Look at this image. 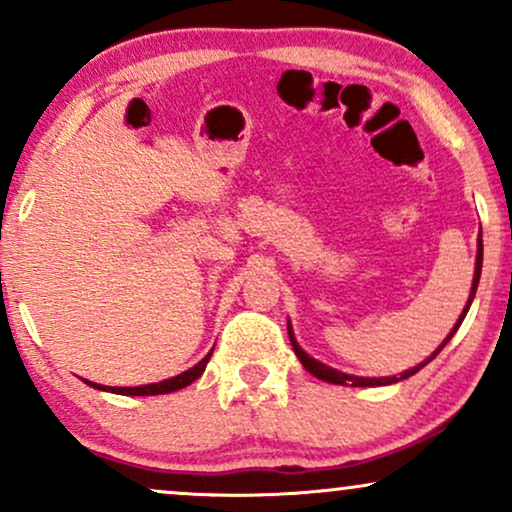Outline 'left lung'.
Returning <instances> with one entry per match:
<instances>
[{
  "instance_id": "1",
  "label": "left lung",
  "mask_w": 512,
  "mask_h": 512,
  "mask_svg": "<svg viewBox=\"0 0 512 512\" xmlns=\"http://www.w3.org/2000/svg\"><path fill=\"white\" fill-rule=\"evenodd\" d=\"M481 257H484V248H481V233H479V250H477V267H474V281H472V293H469V301H467V305H464V310H462V315H460V320L455 322V327H452L450 330V334L448 337L443 339V344L438 346L436 351H433L431 356L426 358L424 363H419V366H414V368H409V370H404L402 375H392V378H361V375H349V373H342V370H334V368H330V366H325V363H320V361H315L313 356H308L305 354V351L301 349V346H298V342H296V337H293V332H291V325H289V339H291V346H293V351H296V356L301 358V363H303V368L308 370V373H313L315 378H320V380H325V383H332V385H351V387H378V385H392V383H399V380H407V378H411V375L414 373H419L421 368L426 366V363H431L433 358H436L440 351H443V346L450 342L452 339V334L457 332V327L462 325V320H464V315H467V310H469V305H472V298H474V293H477V286H479V276H481Z\"/></svg>"
}]
</instances>
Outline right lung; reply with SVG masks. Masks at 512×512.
Returning <instances> with one entry per match:
<instances>
[{
	"label": "right lung",
	"instance_id": "right-lung-1",
	"mask_svg": "<svg viewBox=\"0 0 512 512\" xmlns=\"http://www.w3.org/2000/svg\"><path fill=\"white\" fill-rule=\"evenodd\" d=\"M211 351H214V349H211ZM211 351L202 358V361L197 363V366H192L190 370H185V373L175 375V378L161 380V383H151V385H142V387H108V385L91 383V380H86V383L91 385V387H96V390L115 392V395H132V397L134 395H137V397H144V395H168V392L182 390V387L195 383L199 375L204 373V368H207V363H209V358H211Z\"/></svg>",
	"mask_w": 512,
	"mask_h": 512
}]
</instances>
